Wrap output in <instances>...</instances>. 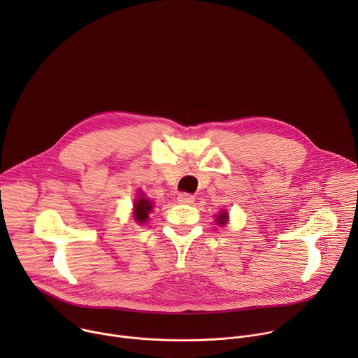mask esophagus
<instances>
[{"label": "esophagus", "instance_id": "1", "mask_svg": "<svg viewBox=\"0 0 358 358\" xmlns=\"http://www.w3.org/2000/svg\"><path fill=\"white\" fill-rule=\"evenodd\" d=\"M194 199H195L194 195L187 194V192H181V194L178 195V201H180L181 203H192Z\"/></svg>", "mask_w": 358, "mask_h": 358}]
</instances>
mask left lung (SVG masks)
Masks as SVG:
<instances>
[{
	"label": "left lung",
	"instance_id": "8db88e82",
	"mask_svg": "<svg viewBox=\"0 0 358 358\" xmlns=\"http://www.w3.org/2000/svg\"><path fill=\"white\" fill-rule=\"evenodd\" d=\"M227 217H228L227 213H221V214L217 217V218H218V224H222V225H224L225 221H227Z\"/></svg>",
	"mask_w": 358,
	"mask_h": 358
}]
</instances>
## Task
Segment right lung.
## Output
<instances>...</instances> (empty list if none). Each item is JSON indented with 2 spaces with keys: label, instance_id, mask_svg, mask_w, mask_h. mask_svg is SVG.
Here are the masks:
<instances>
[{
  "label": "right lung",
  "instance_id": "right-lung-1",
  "mask_svg": "<svg viewBox=\"0 0 358 358\" xmlns=\"http://www.w3.org/2000/svg\"><path fill=\"white\" fill-rule=\"evenodd\" d=\"M151 203L148 199L145 198H140L136 201L134 203V214H136V220L141 224V222H145L147 220V214L151 211Z\"/></svg>",
  "mask_w": 358,
  "mask_h": 358
}]
</instances>
